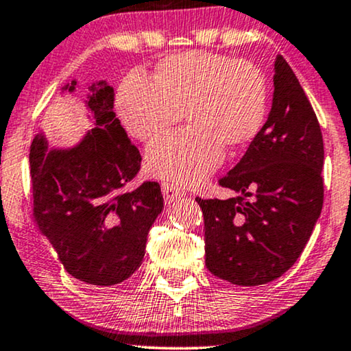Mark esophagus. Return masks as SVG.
<instances>
[{
    "instance_id": "1",
    "label": "esophagus",
    "mask_w": 351,
    "mask_h": 351,
    "mask_svg": "<svg viewBox=\"0 0 351 351\" xmlns=\"http://www.w3.org/2000/svg\"><path fill=\"white\" fill-rule=\"evenodd\" d=\"M161 189H162V195H165L166 203H172L174 199L180 198V196L185 195V191L182 190L180 186H177L174 184H169V182H162Z\"/></svg>"
}]
</instances>
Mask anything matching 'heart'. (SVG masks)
Wrapping results in <instances>:
<instances>
[{"mask_svg":"<svg viewBox=\"0 0 351 351\" xmlns=\"http://www.w3.org/2000/svg\"><path fill=\"white\" fill-rule=\"evenodd\" d=\"M263 71L247 60L186 51L158 62L150 80L131 71L119 83L114 107L134 138L148 142L177 121L189 126L158 138L147 150L153 174L195 185L217 169L225 148L256 141L268 113Z\"/></svg>","mask_w":351,"mask_h":351,"instance_id":"obj_1","label":"heart"}]
</instances>
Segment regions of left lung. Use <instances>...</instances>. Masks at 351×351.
Here are the masks:
<instances>
[{"mask_svg":"<svg viewBox=\"0 0 351 351\" xmlns=\"http://www.w3.org/2000/svg\"><path fill=\"white\" fill-rule=\"evenodd\" d=\"M273 104L262 131L219 184L230 199L196 198L206 267L237 286L280 278L304 251L324 198L318 118L289 64L276 57Z\"/></svg>","mask_w":351,"mask_h":351,"instance_id":"8db88e82","label":"left lung"}]
</instances>
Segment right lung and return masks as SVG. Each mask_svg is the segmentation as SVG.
I'll return each mask as SVG.
<instances>
[{
	"mask_svg": "<svg viewBox=\"0 0 351 351\" xmlns=\"http://www.w3.org/2000/svg\"><path fill=\"white\" fill-rule=\"evenodd\" d=\"M76 81L66 89L73 90ZM95 126L71 150H47L43 136L30 147L33 220L76 280L113 286L141 267L148 230L162 209L161 186H126L142 156L113 112V89L89 88Z\"/></svg>",
	"mask_w": 351,
	"mask_h": 351,
	"instance_id": "obj_1",
	"label": "right lung"
}]
</instances>
